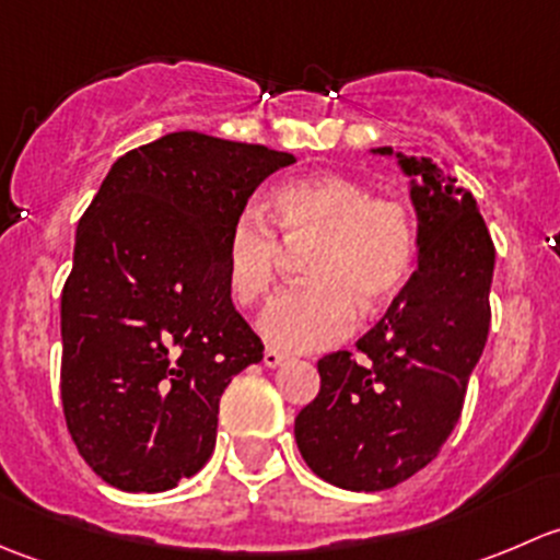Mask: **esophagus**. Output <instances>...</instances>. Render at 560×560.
I'll use <instances>...</instances> for the list:
<instances>
[{"label":"esophagus","mask_w":560,"mask_h":560,"mask_svg":"<svg viewBox=\"0 0 560 560\" xmlns=\"http://www.w3.org/2000/svg\"><path fill=\"white\" fill-rule=\"evenodd\" d=\"M262 363L268 365V369H279L281 363H287V354L279 352V349L268 347V349H265V354H262Z\"/></svg>","instance_id":"obj_1"}]
</instances>
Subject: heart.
Wrapping results in <instances>:
<instances>
[{"mask_svg": "<svg viewBox=\"0 0 560 560\" xmlns=\"http://www.w3.org/2000/svg\"><path fill=\"white\" fill-rule=\"evenodd\" d=\"M270 222L241 211L222 244L230 298L254 306L273 290L287 246L306 248L308 281L273 298L259 316V332L273 347L314 352L347 338L360 319L398 298L417 262L411 211L395 197L371 195L369 184L336 171L281 180L268 197ZM277 229L273 231L272 228Z\"/></svg>", "mask_w": 560, "mask_h": 560, "instance_id": "heart-1", "label": "heart"}]
</instances>
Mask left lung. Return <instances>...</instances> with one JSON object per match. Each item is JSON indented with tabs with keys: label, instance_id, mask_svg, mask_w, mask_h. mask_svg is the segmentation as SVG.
<instances>
[{
	"label": "left lung",
	"instance_id": "obj_1",
	"mask_svg": "<svg viewBox=\"0 0 560 560\" xmlns=\"http://www.w3.org/2000/svg\"><path fill=\"white\" fill-rule=\"evenodd\" d=\"M395 156L411 175L420 265L360 354L316 363L319 393L295 417L308 468L358 493L395 488L439 455L490 327L495 248L477 200L428 156Z\"/></svg>",
	"mask_w": 560,
	"mask_h": 560
}]
</instances>
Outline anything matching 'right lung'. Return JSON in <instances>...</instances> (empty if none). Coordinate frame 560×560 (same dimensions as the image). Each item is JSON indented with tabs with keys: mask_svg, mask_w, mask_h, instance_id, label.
Returning a JSON list of instances; mask_svg holds the SVG:
<instances>
[{
	"mask_svg": "<svg viewBox=\"0 0 560 560\" xmlns=\"http://www.w3.org/2000/svg\"><path fill=\"white\" fill-rule=\"evenodd\" d=\"M284 151L171 132L113 162L78 222L61 290V406L78 453L127 493L206 466L219 398L262 360L235 312L222 244Z\"/></svg>",
	"mask_w": 560,
	"mask_h": 560,
	"instance_id": "obj_1",
	"label": "right lung"
}]
</instances>
